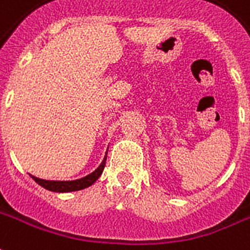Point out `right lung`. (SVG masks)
<instances>
[{"label": "right lung", "instance_id": "obj_1", "mask_svg": "<svg viewBox=\"0 0 250 250\" xmlns=\"http://www.w3.org/2000/svg\"><path fill=\"white\" fill-rule=\"evenodd\" d=\"M106 159H107V152L106 156L103 159V162L101 163V166L95 169L94 172H91L87 176L82 177V179H77V180H68V182H61V180H43V179H40V177H36L30 175L33 177V180L36 183H38L41 187H43L45 189L51 192H74V191H81V189H84L87 187L92 186L94 183L97 182L98 177L101 176L102 172L104 169V166H106Z\"/></svg>", "mask_w": 250, "mask_h": 250}]
</instances>
